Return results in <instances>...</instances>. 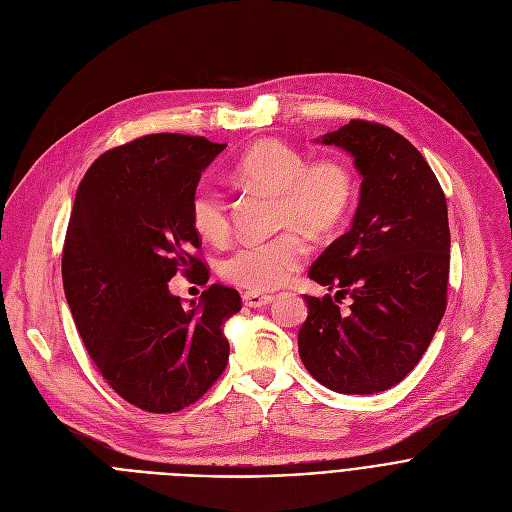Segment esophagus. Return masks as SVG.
Masks as SVG:
<instances>
[{"instance_id":"esophagus-1","label":"esophagus","mask_w":512,"mask_h":512,"mask_svg":"<svg viewBox=\"0 0 512 512\" xmlns=\"http://www.w3.org/2000/svg\"><path fill=\"white\" fill-rule=\"evenodd\" d=\"M273 302L271 296H261V294H253V291H245L243 294V304L247 308H265Z\"/></svg>"}]
</instances>
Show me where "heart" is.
Listing matches in <instances>:
<instances>
[{
    "mask_svg": "<svg viewBox=\"0 0 512 512\" xmlns=\"http://www.w3.org/2000/svg\"><path fill=\"white\" fill-rule=\"evenodd\" d=\"M237 184L277 196L281 227H298L312 235L334 231L354 200L350 168L334 158L308 162L296 145L263 139L233 166ZM190 221L196 233L223 243L229 237V206L210 186H198L190 198ZM308 243L298 231H287L265 243H245L221 261V275L253 294H265L289 281L306 261Z\"/></svg>",
    "mask_w": 512,
    "mask_h": 512,
    "instance_id": "b5f03b06",
    "label": "heart"
}]
</instances>
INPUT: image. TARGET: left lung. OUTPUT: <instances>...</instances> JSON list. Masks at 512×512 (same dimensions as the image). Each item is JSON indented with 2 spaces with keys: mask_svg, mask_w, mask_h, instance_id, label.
Segmentation results:
<instances>
[{
  "mask_svg": "<svg viewBox=\"0 0 512 512\" xmlns=\"http://www.w3.org/2000/svg\"><path fill=\"white\" fill-rule=\"evenodd\" d=\"M316 141L350 154L362 182L350 231L308 271L338 291L304 296L308 318L298 348L324 387L373 395L415 369L444 318L448 204L429 164L391 127L352 119ZM346 295L353 304L340 315L335 302Z\"/></svg>",
  "mask_w": 512,
  "mask_h": 512,
  "instance_id": "left-lung-1",
  "label": "left lung"
}]
</instances>
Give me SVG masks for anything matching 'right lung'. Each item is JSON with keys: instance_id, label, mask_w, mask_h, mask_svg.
Returning a JSON list of instances; mask_svg holds the SVG:
<instances>
[{"instance_id": "add662e5", "label": "right lung", "mask_w": 512, "mask_h": 512, "mask_svg": "<svg viewBox=\"0 0 512 512\" xmlns=\"http://www.w3.org/2000/svg\"><path fill=\"white\" fill-rule=\"evenodd\" d=\"M227 148L152 133L103 154L85 174L62 251L64 296L103 379L127 403L172 413L196 403L229 360L225 322L239 291L210 285L190 306L170 294L182 269L208 281L190 198Z\"/></svg>"}]
</instances>
